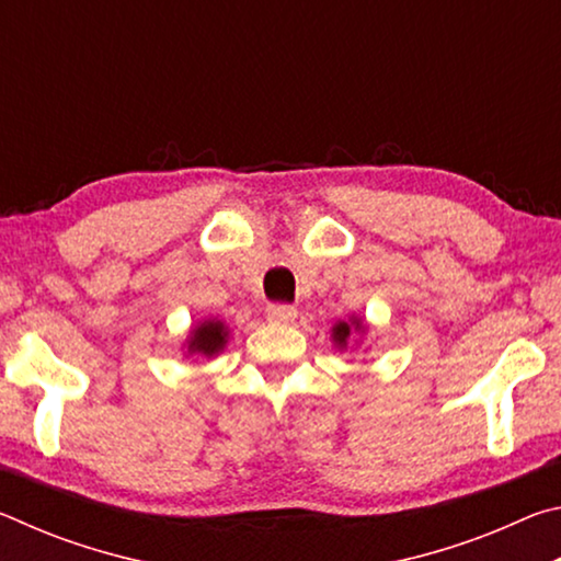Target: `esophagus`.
I'll list each match as a JSON object with an SVG mask.
<instances>
[{"label": "esophagus", "instance_id": "34e87169", "mask_svg": "<svg viewBox=\"0 0 561 561\" xmlns=\"http://www.w3.org/2000/svg\"><path fill=\"white\" fill-rule=\"evenodd\" d=\"M294 317H297V309L291 304H270L267 307V319L274 324H289Z\"/></svg>", "mask_w": 561, "mask_h": 561}]
</instances>
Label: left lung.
I'll return each instance as SVG.
<instances>
[{
  "instance_id": "left-lung-1",
  "label": "left lung",
  "mask_w": 561,
  "mask_h": 561,
  "mask_svg": "<svg viewBox=\"0 0 561 561\" xmlns=\"http://www.w3.org/2000/svg\"><path fill=\"white\" fill-rule=\"evenodd\" d=\"M356 329H358V321H356ZM348 334H351V327L346 324V321H339V324L334 327V339H336V344L346 346V339H348Z\"/></svg>"
}]
</instances>
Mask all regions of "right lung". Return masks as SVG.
<instances>
[{
  "instance_id": "obj_1",
  "label": "right lung",
  "mask_w": 561,
  "mask_h": 561,
  "mask_svg": "<svg viewBox=\"0 0 561 561\" xmlns=\"http://www.w3.org/2000/svg\"><path fill=\"white\" fill-rule=\"evenodd\" d=\"M227 331L222 327V321H205V324L197 327L190 336V354H201V356H213L225 346Z\"/></svg>"
}]
</instances>
